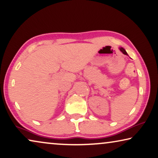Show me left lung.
<instances>
[{
  "label": "left lung",
  "mask_w": 158,
  "mask_h": 158,
  "mask_svg": "<svg viewBox=\"0 0 158 158\" xmlns=\"http://www.w3.org/2000/svg\"><path fill=\"white\" fill-rule=\"evenodd\" d=\"M119 49H120L121 52L123 53V54H125V55H128V54L127 53V52H126V50L124 49V48H122V47H120V48H119Z\"/></svg>",
  "instance_id": "1"
}]
</instances>
